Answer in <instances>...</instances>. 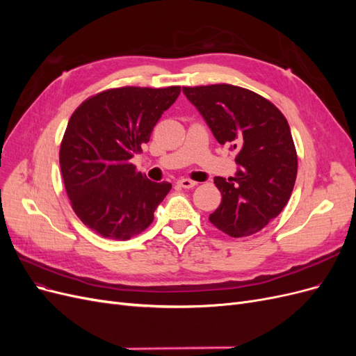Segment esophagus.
<instances>
[{
    "mask_svg": "<svg viewBox=\"0 0 356 356\" xmlns=\"http://www.w3.org/2000/svg\"><path fill=\"white\" fill-rule=\"evenodd\" d=\"M178 186L182 187V188H193V187L197 186V182L191 181L188 178H181V179H178Z\"/></svg>",
    "mask_w": 356,
    "mask_h": 356,
    "instance_id": "obj_1",
    "label": "esophagus"
}]
</instances>
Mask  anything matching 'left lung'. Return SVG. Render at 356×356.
<instances>
[{"label":"left lung","instance_id":"8db88e82","mask_svg":"<svg viewBox=\"0 0 356 356\" xmlns=\"http://www.w3.org/2000/svg\"><path fill=\"white\" fill-rule=\"evenodd\" d=\"M215 139L238 149V172L215 177L221 204L209 221L232 238L260 232L288 203L297 178V153L286 118L263 96L232 84L182 88Z\"/></svg>","mask_w":356,"mask_h":356}]
</instances>
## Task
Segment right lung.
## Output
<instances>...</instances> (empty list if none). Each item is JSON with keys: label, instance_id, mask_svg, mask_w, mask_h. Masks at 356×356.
<instances>
[{"label": "right lung", "instance_id": "right-lung-1", "mask_svg": "<svg viewBox=\"0 0 356 356\" xmlns=\"http://www.w3.org/2000/svg\"><path fill=\"white\" fill-rule=\"evenodd\" d=\"M179 92L126 86L90 96L72 113L59 152L63 184L75 215L102 238L144 232L170 191V182L147 179L131 159Z\"/></svg>", "mask_w": 356, "mask_h": 356}]
</instances>
